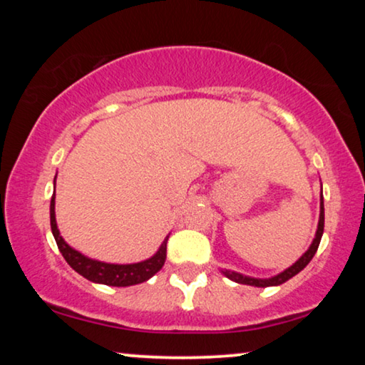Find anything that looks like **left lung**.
<instances>
[{
  "label": "left lung",
  "instance_id": "1",
  "mask_svg": "<svg viewBox=\"0 0 365 365\" xmlns=\"http://www.w3.org/2000/svg\"><path fill=\"white\" fill-rule=\"evenodd\" d=\"M322 232H324V197H322V192H321V216H319V226H317V232H316V237H314V241L311 244V247L307 249L306 252L302 254V257L299 259L296 264H292L291 267L286 269V271L277 274V276H274L271 279H254V277H247V276H242V274H237V272H231V271H222L224 276L231 279L234 282H239V284H247V286H254V287H269V286H279V284L289 281V279L296 276L302 271L304 267L307 266L309 262H311V259L314 257V254L317 252V247L319 244H321V237H322Z\"/></svg>",
  "mask_w": 365,
  "mask_h": 365
}]
</instances>
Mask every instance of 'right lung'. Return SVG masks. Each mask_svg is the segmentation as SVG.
<instances>
[{
    "label": "right lung",
    "instance_id": "1",
    "mask_svg": "<svg viewBox=\"0 0 365 365\" xmlns=\"http://www.w3.org/2000/svg\"><path fill=\"white\" fill-rule=\"evenodd\" d=\"M49 217H51V231L53 236L56 239L59 252L66 259V262L71 266L78 274L86 277L88 281L106 284V286H116V287H126L134 286V284H141L153 277L158 271H161L166 261V251H168V237L159 247V251L154 254L151 259L138 262V264H106L93 261V259L84 257L83 254L74 251L69 247L64 239L59 236L56 217H54V196L51 197V206H49Z\"/></svg>",
    "mask_w": 365,
    "mask_h": 365
}]
</instances>
